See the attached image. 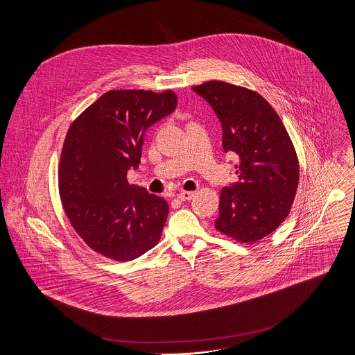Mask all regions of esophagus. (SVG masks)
<instances>
[{
  "label": "esophagus",
  "mask_w": 355,
  "mask_h": 355,
  "mask_svg": "<svg viewBox=\"0 0 355 355\" xmlns=\"http://www.w3.org/2000/svg\"><path fill=\"white\" fill-rule=\"evenodd\" d=\"M193 192H189V191H182V192H180L177 196H178V199H181V200H191L192 198H193Z\"/></svg>",
  "instance_id": "1"
}]
</instances>
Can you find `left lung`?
<instances>
[{"label": "left lung", "instance_id": "left-lung-1", "mask_svg": "<svg viewBox=\"0 0 355 355\" xmlns=\"http://www.w3.org/2000/svg\"><path fill=\"white\" fill-rule=\"evenodd\" d=\"M192 89L218 115L223 150L239 157L240 181L222 188L215 229L239 243H257L278 229L292 208L299 182L293 143L259 92L216 80Z\"/></svg>", "mask_w": 355, "mask_h": 355}]
</instances>
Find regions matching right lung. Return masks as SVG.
Returning <instances> with one entry per match:
<instances>
[{
    "label": "right lung",
    "mask_w": 355,
    "mask_h": 355,
    "mask_svg": "<svg viewBox=\"0 0 355 355\" xmlns=\"http://www.w3.org/2000/svg\"><path fill=\"white\" fill-rule=\"evenodd\" d=\"M175 107L171 89H111L70 125L59 192L71 226L98 254L130 261L159 243L167 202L129 184L128 170L140 164L144 130Z\"/></svg>",
    "instance_id": "right-lung-1"
}]
</instances>
